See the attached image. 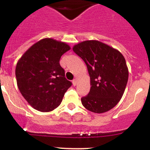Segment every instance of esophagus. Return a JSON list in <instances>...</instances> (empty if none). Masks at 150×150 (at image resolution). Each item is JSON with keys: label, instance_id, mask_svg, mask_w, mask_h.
<instances>
[{"label": "esophagus", "instance_id": "esophagus-1", "mask_svg": "<svg viewBox=\"0 0 150 150\" xmlns=\"http://www.w3.org/2000/svg\"><path fill=\"white\" fill-rule=\"evenodd\" d=\"M73 85H74V86H76V84H77V79H74V80H73Z\"/></svg>", "mask_w": 150, "mask_h": 150}]
</instances>
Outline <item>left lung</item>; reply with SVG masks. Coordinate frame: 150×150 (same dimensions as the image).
I'll list each match as a JSON object with an SVG mask.
<instances>
[{"label":"left lung","instance_id":"left-lung-1","mask_svg":"<svg viewBox=\"0 0 150 150\" xmlns=\"http://www.w3.org/2000/svg\"><path fill=\"white\" fill-rule=\"evenodd\" d=\"M73 50L86 64L90 76L89 93L81 98L91 112L103 113L121 100L128 79V69L122 54L98 40H85Z\"/></svg>","mask_w":150,"mask_h":150}]
</instances>
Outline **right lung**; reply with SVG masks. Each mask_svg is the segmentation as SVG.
<instances>
[{
    "label": "right lung",
    "mask_w": 150,
    "mask_h": 150,
    "mask_svg": "<svg viewBox=\"0 0 150 150\" xmlns=\"http://www.w3.org/2000/svg\"><path fill=\"white\" fill-rule=\"evenodd\" d=\"M70 50L64 42L43 38L30 46L18 61L17 86L34 109L50 112L60 105L71 83L64 77L59 61Z\"/></svg>",
    "instance_id": "right-lung-1"
}]
</instances>
